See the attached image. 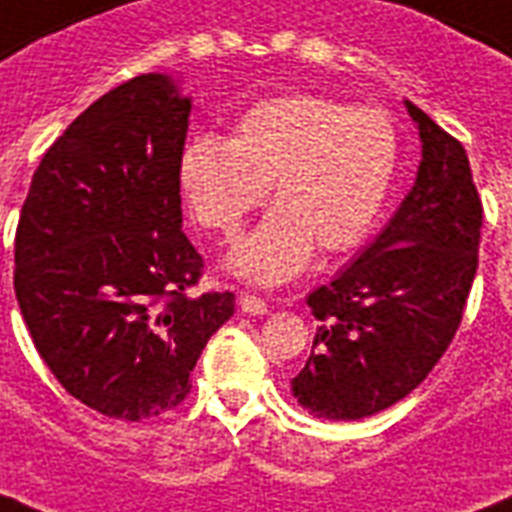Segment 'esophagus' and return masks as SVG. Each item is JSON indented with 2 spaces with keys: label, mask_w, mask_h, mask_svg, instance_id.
Segmentation results:
<instances>
[{
  "label": "esophagus",
  "mask_w": 512,
  "mask_h": 512,
  "mask_svg": "<svg viewBox=\"0 0 512 512\" xmlns=\"http://www.w3.org/2000/svg\"><path fill=\"white\" fill-rule=\"evenodd\" d=\"M239 308L241 314H249V317H263V314H268V303L255 298V295H241Z\"/></svg>",
  "instance_id": "esophagus-1"
}]
</instances>
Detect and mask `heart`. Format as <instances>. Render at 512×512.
<instances>
[{
	"mask_svg": "<svg viewBox=\"0 0 512 512\" xmlns=\"http://www.w3.org/2000/svg\"><path fill=\"white\" fill-rule=\"evenodd\" d=\"M397 161L400 139L384 109L284 93L244 109L230 139L193 136L179 177L195 217L228 239L271 185L276 209L228 257L230 271L271 287L298 276L317 244L330 255L362 244L389 198Z\"/></svg>",
	"mask_w": 512,
	"mask_h": 512,
	"instance_id": "obj_1",
	"label": "heart"
}]
</instances>
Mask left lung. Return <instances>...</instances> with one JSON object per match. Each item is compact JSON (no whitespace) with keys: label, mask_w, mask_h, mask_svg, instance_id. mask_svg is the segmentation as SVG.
Listing matches in <instances>:
<instances>
[{"label":"left lung","mask_w":512,"mask_h":512,"mask_svg":"<svg viewBox=\"0 0 512 512\" xmlns=\"http://www.w3.org/2000/svg\"><path fill=\"white\" fill-rule=\"evenodd\" d=\"M421 142L411 193L373 244L308 295L319 319L292 395L317 419L384 411L443 357L478 271L483 209L467 152L405 101Z\"/></svg>","instance_id":"1"}]
</instances>
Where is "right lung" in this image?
<instances>
[{
	"label": "right lung",
	"instance_id": "1",
	"mask_svg": "<svg viewBox=\"0 0 512 512\" xmlns=\"http://www.w3.org/2000/svg\"><path fill=\"white\" fill-rule=\"evenodd\" d=\"M193 99L142 74L93 101L31 179L15 298L58 384L109 419L177 408L233 292L190 298L204 260L182 233L179 158Z\"/></svg>",
	"mask_w": 512,
	"mask_h": 512
}]
</instances>
